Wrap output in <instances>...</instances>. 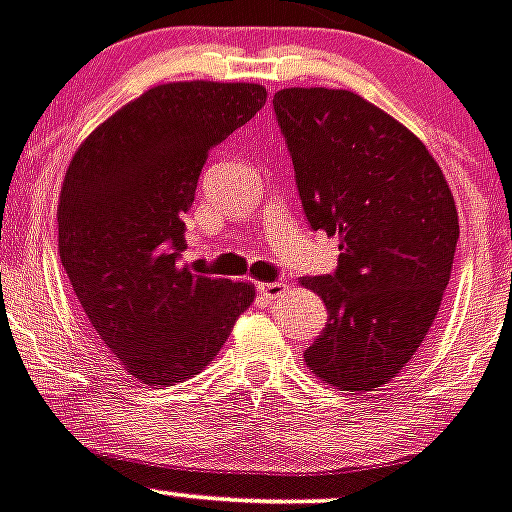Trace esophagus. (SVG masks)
<instances>
[{
    "label": "esophagus",
    "mask_w": 512,
    "mask_h": 512,
    "mask_svg": "<svg viewBox=\"0 0 512 512\" xmlns=\"http://www.w3.org/2000/svg\"><path fill=\"white\" fill-rule=\"evenodd\" d=\"M286 289L284 281H266V284H259V291L264 296H269V299H274V296H279L281 291Z\"/></svg>",
    "instance_id": "esophagus-1"
}]
</instances>
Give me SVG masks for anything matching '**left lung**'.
<instances>
[{
	"instance_id": "1",
	"label": "left lung",
	"mask_w": 512,
	"mask_h": 512,
	"mask_svg": "<svg viewBox=\"0 0 512 512\" xmlns=\"http://www.w3.org/2000/svg\"><path fill=\"white\" fill-rule=\"evenodd\" d=\"M274 115L306 221L342 251L334 274L304 279L329 314L304 359L321 382L372 392L435 321L460 238L455 201L425 145L354 92L289 87Z\"/></svg>"
}]
</instances>
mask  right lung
<instances>
[{"mask_svg": "<svg viewBox=\"0 0 512 512\" xmlns=\"http://www.w3.org/2000/svg\"><path fill=\"white\" fill-rule=\"evenodd\" d=\"M264 102V87L246 82L158 85L105 120L67 168L62 266L97 337L140 382L201 372L251 306V284L178 259L208 153Z\"/></svg>", "mask_w": 512, "mask_h": 512, "instance_id": "right-lung-1", "label": "right lung"}]
</instances>
